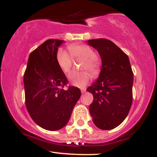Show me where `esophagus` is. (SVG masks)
<instances>
[{
  "mask_svg": "<svg viewBox=\"0 0 157 157\" xmlns=\"http://www.w3.org/2000/svg\"><path fill=\"white\" fill-rule=\"evenodd\" d=\"M86 89H84V88L83 89H81V92H82V94H84L85 92H86Z\"/></svg>",
  "mask_w": 157,
  "mask_h": 157,
  "instance_id": "1",
  "label": "esophagus"
}]
</instances>
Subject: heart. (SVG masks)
Masks as SVG:
<instances>
[{"label":"heart","instance_id":"1","mask_svg":"<svg viewBox=\"0 0 157 157\" xmlns=\"http://www.w3.org/2000/svg\"><path fill=\"white\" fill-rule=\"evenodd\" d=\"M69 53L63 49H60L56 55V60L61 71L65 74L70 71L72 65L73 58H80L84 60L82 69H88L93 75H96L100 68V61L95 56V52L91 46L86 44H71L68 46ZM91 79V75L88 71H73L68 75V80L73 86L83 88Z\"/></svg>","mask_w":157,"mask_h":157}]
</instances>
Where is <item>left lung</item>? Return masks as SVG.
I'll return each mask as SVG.
<instances>
[{
    "mask_svg": "<svg viewBox=\"0 0 157 157\" xmlns=\"http://www.w3.org/2000/svg\"><path fill=\"white\" fill-rule=\"evenodd\" d=\"M87 43L97 50L102 60L98 78L86 89L94 97L89 112L97 128L111 130L120 125L130 111L134 74L128 55L112 41L94 39Z\"/></svg>",
    "mask_w": 157,
    "mask_h": 157,
    "instance_id": "1",
    "label": "left lung"
}]
</instances>
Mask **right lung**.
Wrapping results in <instances>:
<instances>
[{
    "instance_id": "add662e5",
    "label": "right lung",
    "mask_w": 157,
    "mask_h": 157,
    "mask_svg": "<svg viewBox=\"0 0 157 157\" xmlns=\"http://www.w3.org/2000/svg\"><path fill=\"white\" fill-rule=\"evenodd\" d=\"M64 40H46L30 54L23 77L25 101L33 121L48 131H57L68 123L80 99L78 88H63L68 80L56 60Z\"/></svg>"
}]
</instances>
